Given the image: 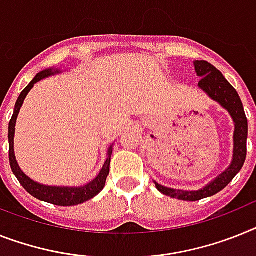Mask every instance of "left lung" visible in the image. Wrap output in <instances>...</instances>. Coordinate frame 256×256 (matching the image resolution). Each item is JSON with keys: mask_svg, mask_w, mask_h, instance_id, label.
<instances>
[{"mask_svg": "<svg viewBox=\"0 0 256 256\" xmlns=\"http://www.w3.org/2000/svg\"><path fill=\"white\" fill-rule=\"evenodd\" d=\"M194 66L196 75L202 78L198 84L199 88H202L210 98H214V102H218L222 108L226 109L233 118L234 148L233 160H232L229 168L200 190L184 191L177 190V188L174 190V188H165V186L158 184V182H154L156 188L161 194L188 202H196L203 198L212 196L226 188L232 182V180L238 174V172L242 169L244 160H246V154H248V118L244 114V105H242L237 91L224 78V75L207 61H195Z\"/></svg>", "mask_w": 256, "mask_h": 256, "instance_id": "left-lung-1", "label": "left lung"}]
</instances>
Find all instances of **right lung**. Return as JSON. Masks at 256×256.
Wrapping results in <instances>:
<instances>
[{"label": "right lung", "mask_w": 256, "mask_h": 256, "mask_svg": "<svg viewBox=\"0 0 256 256\" xmlns=\"http://www.w3.org/2000/svg\"><path fill=\"white\" fill-rule=\"evenodd\" d=\"M60 72L58 70L53 72V68H46V70H42V72H38L35 78L32 79L31 83H30L27 87L22 91V94L19 95L18 100L15 102L14 113H12V117L8 122V160H10V166H12V173L15 174V177L18 178V181L20 182L24 190L27 192L35 196L36 199H40L42 202H46V203H52L54 206H62V207H70V206H76L80 204V203H84V202L90 200L94 196L100 192V191L104 188L105 182H106V177L109 174V165H110V158H112V146L108 150V158L105 161L104 166L100 170L98 177L91 181L90 184H84V186H78V188H62V186H46V184H38V182L32 181L31 178L27 177V176L20 170L18 162H16V158H15L14 154V134H15V124H16V118H18L19 110L22 108L23 102H24L26 96L32 90V87L35 86V83L40 82L42 79L46 78V76H50L53 74H57Z\"/></svg>", "instance_id": "add662e5"}]
</instances>
